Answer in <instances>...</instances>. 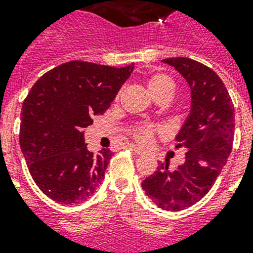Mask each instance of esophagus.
<instances>
[{"label":"esophagus","mask_w":253,"mask_h":253,"mask_svg":"<svg viewBox=\"0 0 253 253\" xmlns=\"http://www.w3.org/2000/svg\"><path fill=\"white\" fill-rule=\"evenodd\" d=\"M127 148H130V150L132 151V152H135L136 155H142L143 154V150H140V148H139V147H136V146H131V144H128V146H127Z\"/></svg>","instance_id":"34e87169"}]
</instances>
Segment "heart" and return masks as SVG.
<instances>
[{
  "label": "heart",
  "instance_id": "heart-1",
  "mask_svg": "<svg viewBox=\"0 0 253 253\" xmlns=\"http://www.w3.org/2000/svg\"><path fill=\"white\" fill-rule=\"evenodd\" d=\"M147 86L148 90L152 94V97L156 99H169L170 95L174 91V81L164 73H156L147 80ZM156 128L150 125H139L132 130L134 138L138 140L139 143L147 144L150 143L154 138Z\"/></svg>",
  "mask_w": 253,
  "mask_h": 253
}]
</instances>
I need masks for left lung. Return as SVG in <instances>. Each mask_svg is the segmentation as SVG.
<instances>
[{"label":"left lung","instance_id":"8db88e82","mask_svg":"<svg viewBox=\"0 0 253 253\" xmlns=\"http://www.w3.org/2000/svg\"><path fill=\"white\" fill-rule=\"evenodd\" d=\"M190 87V114L176 135L177 147L186 150L184 164L170 170L169 163L142 182L154 204L168 211H180L204 198L231 154L235 114L223 81L212 69L189 57H169Z\"/></svg>","mask_w":253,"mask_h":253}]
</instances>
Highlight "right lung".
Wrapping results in <instances>:
<instances>
[{
  "instance_id": "add662e5",
  "label": "right lung",
  "mask_w": 253,
  "mask_h": 253,
  "mask_svg": "<svg viewBox=\"0 0 253 253\" xmlns=\"http://www.w3.org/2000/svg\"><path fill=\"white\" fill-rule=\"evenodd\" d=\"M134 71L73 60L44 73L22 105L19 144L38 188L61 205L90 198L113 152L87 150L84 128L103 114Z\"/></svg>"
}]
</instances>
